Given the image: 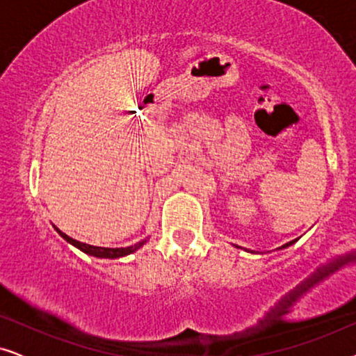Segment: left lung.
<instances>
[{
  "label": "left lung",
  "mask_w": 356,
  "mask_h": 356,
  "mask_svg": "<svg viewBox=\"0 0 356 356\" xmlns=\"http://www.w3.org/2000/svg\"><path fill=\"white\" fill-rule=\"evenodd\" d=\"M295 241H296V240H291V241H289V243H285V245H284V246H280V248H279V250H284V248H289L290 245H293V243H295ZM251 252H252V251H251Z\"/></svg>",
  "instance_id": "8db88e82"
}]
</instances>
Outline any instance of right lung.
Segmentation results:
<instances>
[{
	"label": "right lung",
	"mask_w": 356,
	"mask_h": 356,
	"mask_svg": "<svg viewBox=\"0 0 356 356\" xmlns=\"http://www.w3.org/2000/svg\"><path fill=\"white\" fill-rule=\"evenodd\" d=\"M56 232L60 233V235L65 238L67 243H71L72 246L79 248V250L82 252H86V254H90V256H95V257H108V259H115V257L128 256V254H131V252H134L136 250H139V248L145 243V240H143V241L136 243V245L128 246V248H102V246H92V245H87V243L77 241V240H74V238L67 236L66 233H63L60 228H56Z\"/></svg>",
	"instance_id": "add662e5"
}]
</instances>
